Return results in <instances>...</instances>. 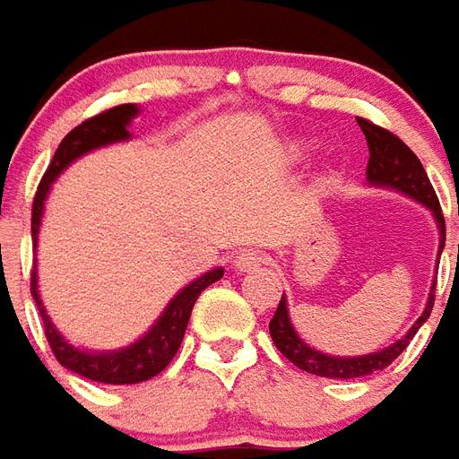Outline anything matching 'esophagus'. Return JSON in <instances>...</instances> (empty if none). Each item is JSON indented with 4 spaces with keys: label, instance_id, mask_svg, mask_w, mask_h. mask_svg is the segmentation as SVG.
Returning <instances> with one entry per match:
<instances>
[{
    "label": "esophagus",
    "instance_id": "1",
    "mask_svg": "<svg viewBox=\"0 0 459 459\" xmlns=\"http://www.w3.org/2000/svg\"><path fill=\"white\" fill-rule=\"evenodd\" d=\"M264 266V255L256 252V249H245L235 256V272L245 274V272H256Z\"/></svg>",
    "mask_w": 459,
    "mask_h": 459
}]
</instances>
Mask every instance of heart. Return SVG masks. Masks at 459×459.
I'll list each match as a JSON object with an SVG mask.
<instances>
[{
  "label": "heart",
  "instance_id": "b5f03b06",
  "mask_svg": "<svg viewBox=\"0 0 459 459\" xmlns=\"http://www.w3.org/2000/svg\"><path fill=\"white\" fill-rule=\"evenodd\" d=\"M307 152H308V143L304 141L289 143V155H291V158H304Z\"/></svg>",
  "mask_w": 459,
  "mask_h": 459
}]
</instances>
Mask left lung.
Returning <instances> with one entry per match:
<instances>
[{"label": "left lung", "instance_id": "1", "mask_svg": "<svg viewBox=\"0 0 459 459\" xmlns=\"http://www.w3.org/2000/svg\"><path fill=\"white\" fill-rule=\"evenodd\" d=\"M359 126L363 135H366V143H368V168H366V178H368L370 185L376 187H391V190H398V193L408 195L412 200H418L420 204H425L428 210L435 217L437 222V230H440V252L445 247V217L443 210H440V203H437V195L432 190L430 180H428V172L422 168V162L418 160V155L405 145V143L393 135L391 131L380 128L376 123H370L366 118H359ZM459 255V247H457ZM432 301H435V287L430 289V297H428V304H425V311H422L418 321L412 324L411 331L398 339L395 343H391L388 349L376 351V353H366V356H328V353H321V351L311 349L307 341L301 339L297 333V328L289 318L287 308V297H281L279 307L274 311V318L269 321V333H272V341L274 346L281 353L284 359H289L297 368L307 370V373H314V376H321V378H363V376H370V373H378L385 366H391L393 360L401 356L403 351L408 349L411 339L418 333V328L428 321L432 311Z\"/></svg>", "mask_w": 459, "mask_h": 459}]
</instances>
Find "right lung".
I'll list each match as a JSON object with an SVG mask.
<instances>
[{
	"label": "right lung",
	"mask_w": 459,
	"mask_h": 459,
	"mask_svg": "<svg viewBox=\"0 0 459 459\" xmlns=\"http://www.w3.org/2000/svg\"><path fill=\"white\" fill-rule=\"evenodd\" d=\"M141 110L135 103H123L116 108H108L93 116V118L83 120L81 126H76L74 131L68 133L66 138L61 141V145L54 152V160L44 172L41 183H39L37 197H34V207H31V239H34V249H37L39 227H41V214H44V203L47 195L51 190V183L56 180L61 172L66 170L71 162L86 155V152L110 145V143H120L131 138V120L138 116ZM224 269L217 266L212 272H207L200 279H195L193 284H187L180 289L175 297L170 299V304L165 307L160 318L151 326V331L138 339L131 346L118 351H81L76 346H71L61 333H58L51 318H48L47 308L41 304L37 287V266L31 272V297L37 301L39 314L44 321V333L56 360L64 368L79 373L83 378L99 380V383H108V385H128V383H143V380L158 376L165 366L175 359V353L180 349L185 336V328L193 314V307L197 297L203 294L204 289L214 284L217 279H222Z\"/></svg>",
	"instance_id": "right-lung-1"
}]
</instances>
